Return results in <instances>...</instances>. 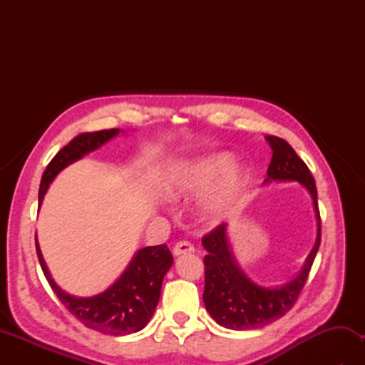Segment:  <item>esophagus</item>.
<instances>
[{
    "mask_svg": "<svg viewBox=\"0 0 365 365\" xmlns=\"http://www.w3.org/2000/svg\"><path fill=\"white\" fill-rule=\"evenodd\" d=\"M174 255H183V254H191L195 252V246H192L190 242H178L174 250H173Z\"/></svg>",
    "mask_w": 365,
    "mask_h": 365,
    "instance_id": "obj_1",
    "label": "esophagus"
}]
</instances>
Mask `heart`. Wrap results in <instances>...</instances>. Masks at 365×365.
Masks as SVG:
<instances>
[{"mask_svg":"<svg viewBox=\"0 0 365 365\" xmlns=\"http://www.w3.org/2000/svg\"><path fill=\"white\" fill-rule=\"evenodd\" d=\"M229 155H213L185 166L174 175L168 187L173 199L202 196L199 204L200 218L218 224L234 213L246 187V173L230 166Z\"/></svg>","mask_w":365,"mask_h":365,"instance_id":"b5f03b06","label":"heart"}]
</instances>
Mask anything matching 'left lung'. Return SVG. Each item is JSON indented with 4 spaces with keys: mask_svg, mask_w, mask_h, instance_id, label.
Masks as SVG:
<instances>
[{
    "mask_svg": "<svg viewBox=\"0 0 365 365\" xmlns=\"http://www.w3.org/2000/svg\"><path fill=\"white\" fill-rule=\"evenodd\" d=\"M273 157L267 170L269 182H299L307 188L314 200L317 216V240L311 254L302 265L297 277L281 287H263L252 282L235 262L232 254L227 224L212 230L202 238L207 251L205 263V289L204 304L212 319L224 328L235 331L257 329L281 319L293 307L304 287L311 267L320 247L322 221L317 202V187L311 170L306 166L293 147L277 136H267Z\"/></svg>",
    "mask_w": 365,
    "mask_h": 365,
    "instance_id": "1",
    "label": "left lung"
}]
</instances>
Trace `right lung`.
Masks as SVG:
<instances>
[{
	"label": "right lung",
	"mask_w": 365,
	"mask_h": 365,
	"mask_svg": "<svg viewBox=\"0 0 365 365\" xmlns=\"http://www.w3.org/2000/svg\"><path fill=\"white\" fill-rule=\"evenodd\" d=\"M119 128H111L94 131V133H81L63 147L54 155L42 175L38 202L42 204L46 190L61 170L111 141L114 136L119 135ZM36 251L46 281L67 311L76 317L84 327L108 336H127L141 331L149 323L158 304L163 277L174 263L173 254L166 245L143 247L133 255L127 269L110 289L96 297L78 298L66 293L53 281L37 240Z\"/></svg>",
	"instance_id": "1"
}]
</instances>
